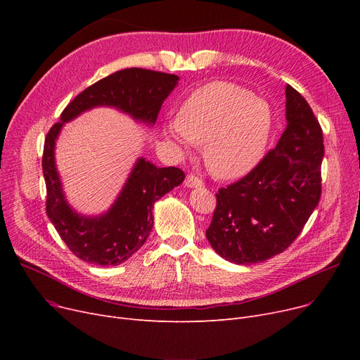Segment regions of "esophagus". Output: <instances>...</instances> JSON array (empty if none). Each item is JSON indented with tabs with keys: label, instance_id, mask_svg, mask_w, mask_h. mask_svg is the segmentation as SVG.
<instances>
[{
	"label": "esophagus",
	"instance_id": "obj_1",
	"mask_svg": "<svg viewBox=\"0 0 360 360\" xmlns=\"http://www.w3.org/2000/svg\"><path fill=\"white\" fill-rule=\"evenodd\" d=\"M185 186H188V188H198V186H202V181L198 176L190 174V175H186V178H185Z\"/></svg>",
	"mask_w": 360,
	"mask_h": 360
}]
</instances>
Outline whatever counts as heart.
Wrapping results in <instances>:
<instances>
[{
    "mask_svg": "<svg viewBox=\"0 0 360 360\" xmlns=\"http://www.w3.org/2000/svg\"><path fill=\"white\" fill-rule=\"evenodd\" d=\"M273 129L270 105L250 90L228 82L197 89L178 120L167 124V134L188 146L202 144V158L217 179L242 178L266 153Z\"/></svg>",
    "mask_w": 360,
    "mask_h": 360,
    "instance_id": "b5f03b06",
    "label": "heart"
}]
</instances>
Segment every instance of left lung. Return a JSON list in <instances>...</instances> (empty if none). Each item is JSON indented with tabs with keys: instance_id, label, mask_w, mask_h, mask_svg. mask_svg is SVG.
I'll return each mask as SVG.
<instances>
[{
	"instance_id": "obj_1",
	"label": "left lung",
	"mask_w": 360,
	"mask_h": 360,
	"mask_svg": "<svg viewBox=\"0 0 360 360\" xmlns=\"http://www.w3.org/2000/svg\"><path fill=\"white\" fill-rule=\"evenodd\" d=\"M286 120L277 146L248 175L216 194L205 236L231 262H262L288 250L319 202L323 128L292 86L286 87Z\"/></svg>"
}]
</instances>
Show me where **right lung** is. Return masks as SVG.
Masks as SVG:
<instances>
[{"label": "right lung", "mask_w": 360, "mask_h": 360, "mask_svg": "<svg viewBox=\"0 0 360 360\" xmlns=\"http://www.w3.org/2000/svg\"><path fill=\"white\" fill-rule=\"evenodd\" d=\"M178 75L144 68H125L79 93L63 110L61 121L48 131L42 170L46 184V214L68 250L94 266H118L136 254L153 229V204L185 179L179 167H158L139 159L110 210L84 217L67 204L56 174L53 148L64 122L94 106L118 108L136 120L155 124L162 103L178 83Z\"/></svg>", "instance_id": "add662e5"}]
</instances>
